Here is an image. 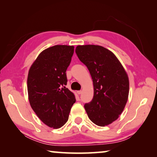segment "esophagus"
<instances>
[{"mask_svg":"<svg viewBox=\"0 0 157 157\" xmlns=\"http://www.w3.org/2000/svg\"><path fill=\"white\" fill-rule=\"evenodd\" d=\"M77 94H78V95L81 94H82V91H77Z\"/></svg>","mask_w":157,"mask_h":157,"instance_id":"34e87169","label":"esophagus"}]
</instances>
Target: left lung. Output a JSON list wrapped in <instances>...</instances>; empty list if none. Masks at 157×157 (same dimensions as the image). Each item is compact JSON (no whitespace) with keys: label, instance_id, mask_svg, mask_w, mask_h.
<instances>
[{"label":"left lung","instance_id":"obj_1","mask_svg":"<svg viewBox=\"0 0 157 157\" xmlns=\"http://www.w3.org/2000/svg\"><path fill=\"white\" fill-rule=\"evenodd\" d=\"M75 52L88 68L94 84V98L84 109L93 123L100 127L116 121L128 100L126 71L113 53L96 45L78 46Z\"/></svg>","mask_w":157,"mask_h":157}]
</instances>
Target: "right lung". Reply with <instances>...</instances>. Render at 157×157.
Here are the masks:
<instances>
[{"instance_id":"1","label":"right lung","mask_w":157,"mask_h":157,"mask_svg":"<svg viewBox=\"0 0 157 157\" xmlns=\"http://www.w3.org/2000/svg\"><path fill=\"white\" fill-rule=\"evenodd\" d=\"M73 46L56 45L43 50L29 69L28 99L38 118L49 127H62L68 119L75 97L66 88V71Z\"/></svg>"}]
</instances>
